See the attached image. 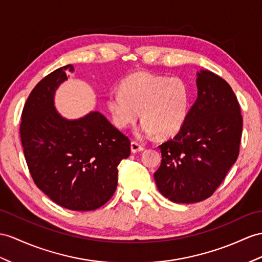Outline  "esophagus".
<instances>
[{
  "mask_svg": "<svg viewBox=\"0 0 262 262\" xmlns=\"http://www.w3.org/2000/svg\"><path fill=\"white\" fill-rule=\"evenodd\" d=\"M144 148L142 145H140L139 143H137L136 141H132L131 142V152L132 153H137V152H140V151H143Z\"/></svg>",
  "mask_w": 262,
  "mask_h": 262,
  "instance_id": "34e87169",
  "label": "esophagus"
}]
</instances>
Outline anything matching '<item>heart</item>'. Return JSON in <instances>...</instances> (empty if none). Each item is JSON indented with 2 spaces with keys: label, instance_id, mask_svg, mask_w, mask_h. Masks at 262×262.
Returning a JSON list of instances; mask_svg holds the SVG:
<instances>
[{
  "label": "heart",
  "instance_id": "b5f03b06",
  "mask_svg": "<svg viewBox=\"0 0 262 262\" xmlns=\"http://www.w3.org/2000/svg\"><path fill=\"white\" fill-rule=\"evenodd\" d=\"M106 107L118 129H126L141 117L138 138H150L156 133L167 138L176 135L186 122L190 92L180 78L138 72L120 83V92L107 94Z\"/></svg>",
  "mask_w": 262,
  "mask_h": 262
}]
</instances>
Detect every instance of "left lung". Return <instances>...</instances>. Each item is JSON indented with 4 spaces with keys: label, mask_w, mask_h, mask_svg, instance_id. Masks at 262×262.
I'll list each match as a JSON object with an SVG mask.
<instances>
[{
    "label": "left lung",
    "mask_w": 262,
    "mask_h": 262,
    "mask_svg": "<svg viewBox=\"0 0 262 262\" xmlns=\"http://www.w3.org/2000/svg\"><path fill=\"white\" fill-rule=\"evenodd\" d=\"M198 98L173 139L162 143L155 180L176 203L200 202L211 195L237 161L242 117L231 86L208 70L196 72Z\"/></svg>",
    "instance_id": "obj_1"
}]
</instances>
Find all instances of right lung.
<instances>
[{"label": "right lung", "instance_id": "obj_1", "mask_svg": "<svg viewBox=\"0 0 262 262\" xmlns=\"http://www.w3.org/2000/svg\"><path fill=\"white\" fill-rule=\"evenodd\" d=\"M69 64L32 90L20 126L24 157L35 184L51 200L74 211H91L111 199L118 165L130 156V140L103 114L70 120L57 112L55 92L68 80Z\"/></svg>", "mask_w": 262, "mask_h": 262}]
</instances>
